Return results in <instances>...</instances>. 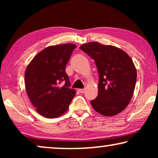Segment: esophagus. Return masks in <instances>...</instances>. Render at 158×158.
I'll return each instance as SVG.
<instances>
[{
  "label": "esophagus",
  "instance_id": "obj_1",
  "mask_svg": "<svg viewBox=\"0 0 158 158\" xmlns=\"http://www.w3.org/2000/svg\"><path fill=\"white\" fill-rule=\"evenodd\" d=\"M78 91L81 93V94H83L85 92V89H78Z\"/></svg>",
  "mask_w": 158,
  "mask_h": 158
}]
</instances>
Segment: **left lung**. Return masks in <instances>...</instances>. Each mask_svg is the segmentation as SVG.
I'll list each match as a JSON object with an SVG mask.
<instances>
[{
	"instance_id": "left-lung-1",
	"label": "left lung",
	"mask_w": 158,
	"mask_h": 158,
	"mask_svg": "<svg viewBox=\"0 0 158 158\" xmlns=\"http://www.w3.org/2000/svg\"><path fill=\"white\" fill-rule=\"evenodd\" d=\"M80 49L96 62L99 74L98 93L90 101L95 111L111 116L126 109L135 90L137 70L124 51L97 42L85 43Z\"/></svg>"
}]
</instances>
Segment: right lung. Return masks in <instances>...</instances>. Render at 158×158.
<instances>
[{
    "label": "right lung",
    "instance_id": "add662e5",
    "mask_svg": "<svg viewBox=\"0 0 158 158\" xmlns=\"http://www.w3.org/2000/svg\"><path fill=\"white\" fill-rule=\"evenodd\" d=\"M76 45L49 46L28 64L24 82L27 95L36 111L46 118H57L68 111L76 91L70 88L66 64ZM65 83L62 86L60 84Z\"/></svg>",
    "mask_w": 158,
    "mask_h": 158
}]
</instances>
